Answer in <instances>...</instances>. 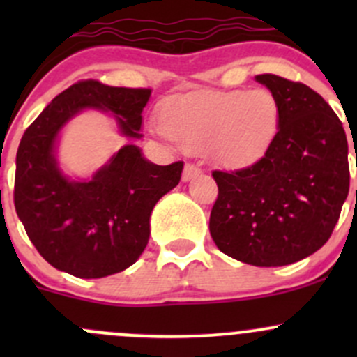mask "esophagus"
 I'll return each instance as SVG.
<instances>
[{"instance_id":"esophagus-1","label":"esophagus","mask_w":357,"mask_h":357,"mask_svg":"<svg viewBox=\"0 0 357 357\" xmlns=\"http://www.w3.org/2000/svg\"><path fill=\"white\" fill-rule=\"evenodd\" d=\"M200 167H197L195 164H186L185 165V171H183V181H190L192 178L200 174Z\"/></svg>"}]
</instances>
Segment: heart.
Here are the masks:
<instances>
[{
  "label": "heart",
  "instance_id": "b5f03b06",
  "mask_svg": "<svg viewBox=\"0 0 357 357\" xmlns=\"http://www.w3.org/2000/svg\"><path fill=\"white\" fill-rule=\"evenodd\" d=\"M282 107L269 89L207 91L165 105L162 128L188 152H211L226 165H245L266 153L278 135Z\"/></svg>",
  "mask_w": 357,
  "mask_h": 357
}]
</instances>
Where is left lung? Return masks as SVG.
<instances>
[{
  "mask_svg": "<svg viewBox=\"0 0 357 357\" xmlns=\"http://www.w3.org/2000/svg\"><path fill=\"white\" fill-rule=\"evenodd\" d=\"M278 98L282 122L264 157L236 171H212L218 199L208 229L229 257L259 268L319 250L349 193V146L321 95L275 74L255 75Z\"/></svg>",
  "mask_w": 357,
  "mask_h": 357,
  "instance_id": "obj_1",
  "label": "left lung"
}]
</instances>
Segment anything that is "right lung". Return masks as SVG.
Returning a JSON list of instances; mask_svg holds the SVG:
<instances>
[{"label":"right lung","mask_w":357,"mask_h":357,"mask_svg":"<svg viewBox=\"0 0 357 357\" xmlns=\"http://www.w3.org/2000/svg\"><path fill=\"white\" fill-rule=\"evenodd\" d=\"M152 89L79 81L52 100L25 129L17 150L13 202L25 233L45 261L77 278H103L138 261L150 236V214L181 179L183 162L157 165L126 145L89 181H70L55 158L68 119L109 110L128 138H142V112Z\"/></svg>","instance_id":"1"}]
</instances>
